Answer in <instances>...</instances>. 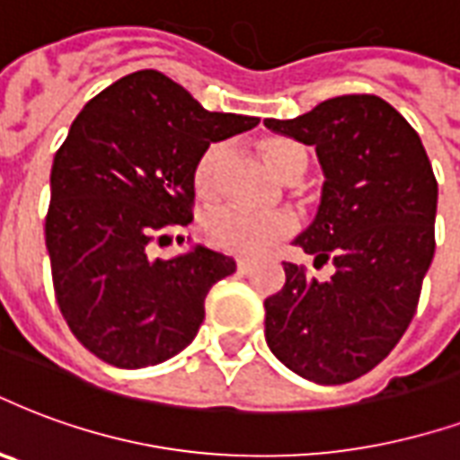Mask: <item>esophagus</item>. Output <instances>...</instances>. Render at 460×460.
Instances as JSON below:
<instances>
[{"instance_id":"esophagus-1","label":"esophagus","mask_w":460,"mask_h":460,"mask_svg":"<svg viewBox=\"0 0 460 460\" xmlns=\"http://www.w3.org/2000/svg\"><path fill=\"white\" fill-rule=\"evenodd\" d=\"M251 265H253V261H248V258H236V268H239V273L251 270Z\"/></svg>"}]
</instances>
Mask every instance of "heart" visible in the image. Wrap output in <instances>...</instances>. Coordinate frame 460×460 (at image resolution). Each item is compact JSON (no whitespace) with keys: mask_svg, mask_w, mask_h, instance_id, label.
Listing matches in <instances>:
<instances>
[{"mask_svg":"<svg viewBox=\"0 0 460 460\" xmlns=\"http://www.w3.org/2000/svg\"><path fill=\"white\" fill-rule=\"evenodd\" d=\"M268 168L282 182H292L302 178L307 170V153L302 146L288 138H268L261 146ZM224 158V146L209 144L199 153V158L192 170V185L202 199H212L219 192V170ZM297 229V221L288 212L275 214H253L236 209V207H217L204 214L202 234L207 243L219 248L224 253L236 256H258L265 248H270L275 241L290 236Z\"/></svg>","mask_w":460,"mask_h":460,"instance_id":"heart-1","label":"heart"}]
</instances>
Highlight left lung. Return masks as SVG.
Wrapping results in <instances>:
<instances>
[{"label": "left lung", "instance_id": "1", "mask_svg": "<svg viewBox=\"0 0 460 460\" xmlns=\"http://www.w3.org/2000/svg\"><path fill=\"white\" fill-rule=\"evenodd\" d=\"M265 126L316 148L322 204L295 243L336 268L319 282L282 263L285 285L265 297V341L292 373L343 385L376 368L417 312L437 246V178L420 134L376 94H343Z\"/></svg>", "mask_w": 460, "mask_h": 460}]
</instances>
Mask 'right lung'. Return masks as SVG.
Instances as JSON below:
<instances>
[{
  "instance_id": "obj_1",
  "label": "right lung",
  "mask_w": 460,
  "mask_h": 460,
  "mask_svg": "<svg viewBox=\"0 0 460 460\" xmlns=\"http://www.w3.org/2000/svg\"><path fill=\"white\" fill-rule=\"evenodd\" d=\"M258 121L207 111L158 70L126 75L77 114L53 158L46 248L58 307L97 358L146 368L192 343L207 292L236 263L204 246L163 261L151 243L192 221L199 153Z\"/></svg>"
}]
</instances>
